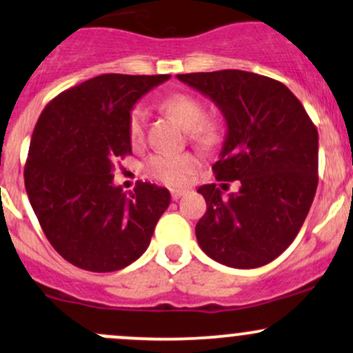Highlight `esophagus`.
<instances>
[{
  "mask_svg": "<svg viewBox=\"0 0 353 353\" xmlns=\"http://www.w3.org/2000/svg\"><path fill=\"white\" fill-rule=\"evenodd\" d=\"M184 194H185V191H183V189H172V191H170V197H172V201L181 199Z\"/></svg>",
  "mask_w": 353,
  "mask_h": 353,
  "instance_id": "obj_1",
  "label": "esophagus"
}]
</instances>
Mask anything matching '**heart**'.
Instances as JSON below:
<instances>
[{
  "label": "heart",
  "instance_id": "obj_1",
  "mask_svg": "<svg viewBox=\"0 0 353 353\" xmlns=\"http://www.w3.org/2000/svg\"><path fill=\"white\" fill-rule=\"evenodd\" d=\"M159 107L184 127L188 139L203 150H214L224 139V122L216 115L206 114V105L199 97L189 92H174L161 100ZM127 130L132 145H141L145 137V112L134 107L127 119ZM197 168V159L191 152L152 154L144 162V174L165 185H181Z\"/></svg>",
  "mask_w": 353,
  "mask_h": 353
}]
</instances>
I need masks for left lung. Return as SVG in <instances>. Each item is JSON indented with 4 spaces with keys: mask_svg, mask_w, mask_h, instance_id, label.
I'll return each mask as SVG.
<instances>
[{
    "mask_svg": "<svg viewBox=\"0 0 353 353\" xmlns=\"http://www.w3.org/2000/svg\"><path fill=\"white\" fill-rule=\"evenodd\" d=\"M214 100L228 123L218 181L197 189L206 212L197 221L201 250L231 268H258L292 245L319 184V132L300 100L278 80L243 70L177 75ZM228 185V184H226Z\"/></svg>",
    "mask_w": 353,
    "mask_h": 353,
    "instance_id": "obj_1",
    "label": "left lung"
}]
</instances>
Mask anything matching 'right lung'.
<instances>
[{"label":"right lung","instance_id":"right-lung-1","mask_svg":"<svg viewBox=\"0 0 353 353\" xmlns=\"http://www.w3.org/2000/svg\"><path fill=\"white\" fill-rule=\"evenodd\" d=\"M169 75L107 73L57 95L38 117L25 188L50 245L95 273L125 268L149 246L168 189L139 183L127 196L112 184L117 159L132 154L134 103Z\"/></svg>","mask_w":353,"mask_h":353}]
</instances>
